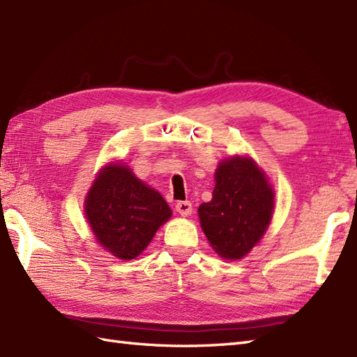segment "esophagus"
Here are the masks:
<instances>
[{"label":"esophagus","instance_id":"1","mask_svg":"<svg viewBox=\"0 0 357 357\" xmlns=\"http://www.w3.org/2000/svg\"><path fill=\"white\" fill-rule=\"evenodd\" d=\"M176 211L181 214L182 218H187V216H190V214L193 213V205H192V202L190 201H179L178 204H176Z\"/></svg>","mask_w":357,"mask_h":357}]
</instances>
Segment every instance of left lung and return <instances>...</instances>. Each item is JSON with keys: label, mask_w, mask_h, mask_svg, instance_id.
<instances>
[{"label": "left lung", "mask_w": 357, "mask_h": 357, "mask_svg": "<svg viewBox=\"0 0 357 357\" xmlns=\"http://www.w3.org/2000/svg\"><path fill=\"white\" fill-rule=\"evenodd\" d=\"M214 179L211 201L199 205V220L214 251L227 260H240L268 229L275 193L250 156L223 160Z\"/></svg>", "instance_id": "8db88e82"}]
</instances>
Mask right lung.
Instances as JSON below:
<instances>
[{
  "instance_id": "obj_1",
  "label": "right lung",
  "mask_w": 357,
  "mask_h": 357,
  "mask_svg": "<svg viewBox=\"0 0 357 357\" xmlns=\"http://www.w3.org/2000/svg\"><path fill=\"white\" fill-rule=\"evenodd\" d=\"M91 229L107 252L132 260L172 218L164 197L138 179L129 165L111 162L98 172L85 199Z\"/></svg>"
}]
</instances>
